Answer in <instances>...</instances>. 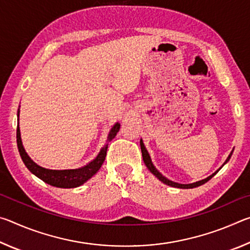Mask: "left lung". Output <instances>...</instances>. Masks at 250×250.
<instances>
[{
	"mask_svg": "<svg viewBox=\"0 0 250 250\" xmlns=\"http://www.w3.org/2000/svg\"><path fill=\"white\" fill-rule=\"evenodd\" d=\"M140 146H141V151H142L143 162H145V164L146 166V167L149 168L150 172L152 173V174H154L156 177H158V179H159L161 182H163L164 184L170 185V186H173V188H197V186H200V185H202V184L206 183L207 181H209V180L211 179V177H213V176H214L215 174H216V173H217V172L222 168V167H219V170H217L216 172L213 173V174H211L210 176L206 177L205 180L198 181V182H195V183H192V184H179V183H175V182H172V181H170V180H167V177H164L162 174H161V173H160L158 170H156L155 167L153 166V163H152L150 155H149V153H147V151H146V149L145 145H143V141H142V140H140ZM231 153H232V152H230V154L228 155V158L226 159L225 163H227L228 161H229L230 156H231ZM225 163H224V164H225ZM224 164H223V166H224ZM223 166H222V167H223Z\"/></svg>",
	"mask_w": 250,
	"mask_h": 250,
	"instance_id": "left-lung-1",
	"label": "left lung"
}]
</instances>
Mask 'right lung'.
Wrapping results in <instances>:
<instances>
[{
  "label": "right lung",
  "mask_w": 250,
  "mask_h": 250,
  "mask_svg": "<svg viewBox=\"0 0 250 250\" xmlns=\"http://www.w3.org/2000/svg\"><path fill=\"white\" fill-rule=\"evenodd\" d=\"M19 116H20V109L18 111V118ZM119 129H120V124H118L117 122V124L112 126L111 130H110L107 141H105V145L101 147L99 153L97 154L96 158L92 160L91 162L86 164L84 167H79V168H74V170H49V168H45L34 162L24 150L23 145H22V139H21L19 125H18V130H16V140H18V147H19L21 158H22L25 166H26V167L33 173L34 175H36L39 179L44 181L45 183H47L52 186H56V188H77V186L83 184L84 182L89 180L92 175L98 172L100 167L103 166L104 161L105 159V155H107L108 143L116 137Z\"/></svg>",
  "instance_id": "obj_1"
}]
</instances>
